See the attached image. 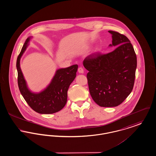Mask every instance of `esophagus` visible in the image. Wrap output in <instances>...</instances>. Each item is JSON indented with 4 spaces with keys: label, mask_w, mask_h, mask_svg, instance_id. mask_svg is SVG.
<instances>
[{
    "label": "esophagus",
    "mask_w": 156,
    "mask_h": 156,
    "mask_svg": "<svg viewBox=\"0 0 156 156\" xmlns=\"http://www.w3.org/2000/svg\"><path fill=\"white\" fill-rule=\"evenodd\" d=\"M78 73H83V69L82 67H80L79 68H78Z\"/></svg>",
    "instance_id": "34e87169"
}]
</instances>
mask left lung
<instances>
[{"label": "left lung", "mask_w": 156, "mask_h": 156, "mask_svg": "<svg viewBox=\"0 0 156 156\" xmlns=\"http://www.w3.org/2000/svg\"><path fill=\"white\" fill-rule=\"evenodd\" d=\"M112 44L117 46L105 54H93L85 58L83 66L89 71L88 84L91 96L98 105L117 107L132 91L136 77L137 56L127 37L109 30Z\"/></svg>", "instance_id": "left-lung-1"}]
</instances>
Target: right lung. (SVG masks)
I'll list each match as a JSON object with an SVG mask.
<instances>
[{"label":"right lung","instance_id":"right-lung-1","mask_svg":"<svg viewBox=\"0 0 156 156\" xmlns=\"http://www.w3.org/2000/svg\"><path fill=\"white\" fill-rule=\"evenodd\" d=\"M30 37L26 40L17 58L18 83L22 95L30 107L39 114H49L59 111L64 107L67 101V92L70 84L76 77L78 65H73L56 71L49 85L39 92L34 93L28 89L26 81L20 67V59L25 51Z\"/></svg>","mask_w":156,"mask_h":156}]
</instances>
